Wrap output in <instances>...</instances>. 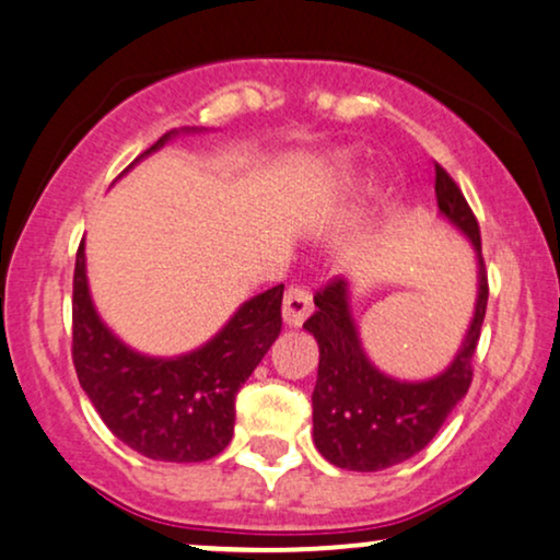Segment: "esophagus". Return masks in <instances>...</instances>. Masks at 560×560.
<instances>
[{
	"label": "esophagus",
	"instance_id": "1",
	"mask_svg": "<svg viewBox=\"0 0 560 560\" xmlns=\"http://www.w3.org/2000/svg\"><path fill=\"white\" fill-rule=\"evenodd\" d=\"M281 313H284V323L289 328H300V325L310 317V313H313V294L302 287L287 289Z\"/></svg>",
	"mask_w": 560,
	"mask_h": 560
}]
</instances>
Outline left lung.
Here are the masks:
<instances>
[{"label":"left lung","mask_w":560,"mask_h":560,"mask_svg":"<svg viewBox=\"0 0 560 560\" xmlns=\"http://www.w3.org/2000/svg\"><path fill=\"white\" fill-rule=\"evenodd\" d=\"M434 190L439 211L470 237L478 253L476 315L447 370L434 380L400 382L382 374L366 359L351 317L349 284L332 279L315 294L317 310L304 323V330L313 332L320 346L313 436L317 452L336 468L374 472L413 457L434 439L472 382V353L488 304L480 228L463 190L442 165H436Z\"/></svg>","instance_id":"8db88e82"}]
</instances>
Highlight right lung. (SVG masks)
<instances>
[{"label": "right lung", "mask_w": 560, "mask_h": 560, "mask_svg": "<svg viewBox=\"0 0 560 560\" xmlns=\"http://www.w3.org/2000/svg\"><path fill=\"white\" fill-rule=\"evenodd\" d=\"M173 133L144 154L160 150ZM281 296L284 284L247 300L201 349L175 359L144 357L118 341L97 317L80 243L72 294L77 380L105 427L139 455L203 463L230 444L240 387L281 332Z\"/></svg>", "instance_id": "1"}]
</instances>
